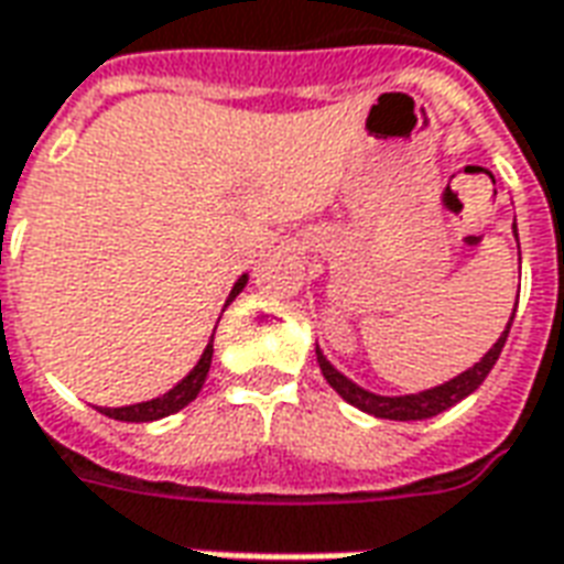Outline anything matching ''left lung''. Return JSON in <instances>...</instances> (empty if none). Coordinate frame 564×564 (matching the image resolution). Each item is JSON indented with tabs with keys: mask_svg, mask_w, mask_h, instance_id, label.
<instances>
[{
	"mask_svg": "<svg viewBox=\"0 0 564 564\" xmlns=\"http://www.w3.org/2000/svg\"><path fill=\"white\" fill-rule=\"evenodd\" d=\"M517 229V226H513ZM513 323V317H510ZM510 323L505 335L498 338L496 347L489 350V354L477 362L474 368L468 371H462L459 378H453L449 383H441L435 390H425V392H416V395H399V399H390V395H375V392L362 390V387H356L354 380H347L341 371H335L329 366V359L319 354L317 350V362H319V371H323V378L329 380V387L338 395H341L344 402H350L354 408L359 411H366L371 416H380V420H425V416H435L441 411H447L453 408L456 402H462L465 395H471L480 383L486 380V375L492 371L496 366V359L501 356V347L508 341V332H510Z\"/></svg>",
	"mask_w": 564,
	"mask_h": 564,
	"instance_id": "left-lung-1",
	"label": "left lung"
}]
</instances>
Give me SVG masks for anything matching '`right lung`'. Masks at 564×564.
<instances>
[{
	"label": "right lung",
	"mask_w": 564,
	"mask_h": 564,
	"mask_svg": "<svg viewBox=\"0 0 564 564\" xmlns=\"http://www.w3.org/2000/svg\"><path fill=\"white\" fill-rule=\"evenodd\" d=\"M247 274L238 278V283L232 286V293H229V302H232L235 295L245 290ZM210 356H214V335H210V344L205 347V354L196 362V368L186 375L174 390H169L160 399H153V402H141V404H129V408H102L105 416H115V420H123V423H150V420H162V416L174 414V411H181L186 404L193 402L202 390V383L208 378V368H210Z\"/></svg>",
	"instance_id": "right-lung-1"
}]
</instances>
